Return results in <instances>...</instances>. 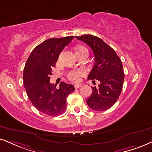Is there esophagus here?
<instances>
[{
    "label": "esophagus",
    "instance_id": "1",
    "mask_svg": "<svg viewBox=\"0 0 152 152\" xmlns=\"http://www.w3.org/2000/svg\"><path fill=\"white\" fill-rule=\"evenodd\" d=\"M82 87V85L81 84H77V85H75V89H78V88L81 87Z\"/></svg>",
    "mask_w": 152,
    "mask_h": 152
}]
</instances>
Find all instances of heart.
<instances>
[{
  "instance_id": "obj_1",
  "label": "heart",
  "mask_w": 152,
  "mask_h": 152,
  "mask_svg": "<svg viewBox=\"0 0 152 152\" xmlns=\"http://www.w3.org/2000/svg\"><path fill=\"white\" fill-rule=\"evenodd\" d=\"M82 49H86L85 47H82V46H80L77 48L76 50H82ZM85 70H82V69H78V70H70V72L67 73V78L70 80V81L77 82L80 80V77L83 76L85 75Z\"/></svg>"
}]
</instances>
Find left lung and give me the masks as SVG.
Wrapping results in <instances>:
<instances>
[{"label":"left lung","mask_w":152,"mask_h":152,"mask_svg":"<svg viewBox=\"0 0 152 152\" xmlns=\"http://www.w3.org/2000/svg\"><path fill=\"white\" fill-rule=\"evenodd\" d=\"M75 38L87 44L94 55V65L87 79L99 81L98 87H92L87 104L91 109L104 111L115 104L123 89L124 72L121 60L115 50L99 37L85 34Z\"/></svg>","instance_id":"left-lung-1"}]
</instances>
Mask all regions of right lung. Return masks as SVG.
Here are the masks:
<instances>
[{"label": "right lung", "mask_w": 152, "mask_h": 152, "mask_svg": "<svg viewBox=\"0 0 152 152\" xmlns=\"http://www.w3.org/2000/svg\"><path fill=\"white\" fill-rule=\"evenodd\" d=\"M74 37L53 38L44 41L34 48L24 66L23 83L27 94L33 106L42 113L57 116L66 109V99L75 90L74 86L61 82L50 83L52 67L56 65L59 54Z\"/></svg>", "instance_id": "1"}]
</instances>
